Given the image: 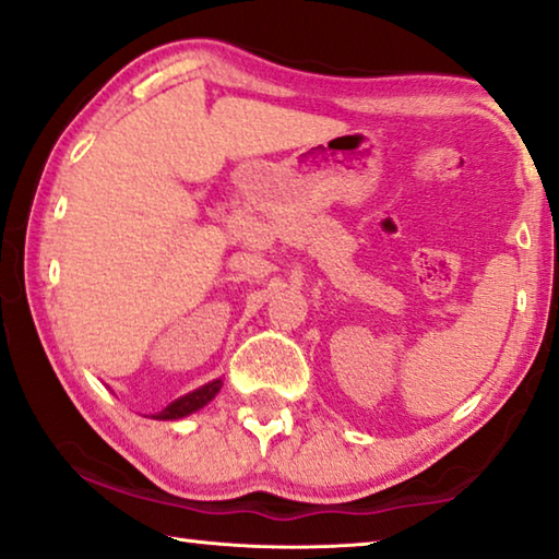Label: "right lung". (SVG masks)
I'll return each instance as SVG.
<instances>
[{
    "label": "right lung",
    "instance_id": "1",
    "mask_svg": "<svg viewBox=\"0 0 559 559\" xmlns=\"http://www.w3.org/2000/svg\"><path fill=\"white\" fill-rule=\"evenodd\" d=\"M221 386H223L221 379L218 381H211V384L195 389L193 394L182 396V399H178V402H173L170 406H165L163 412L155 414V419H163L165 421V419H180V416L193 414V412L200 409V406H205L207 402H211V399L221 391Z\"/></svg>",
    "mask_w": 559,
    "mask_h": 559
}]
</instances>
